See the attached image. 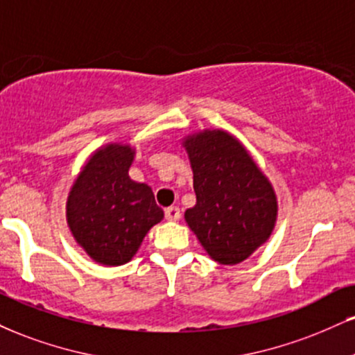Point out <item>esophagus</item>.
<instances>
[{"instance_id":"34e87169","label":"esophagus","mask_w":355,"mask_h":355,"mask_svg":"<svg viewBox=\"0 0 355 355\" xmlns=\"http://www.w3.org/2000/svg\"><path fill=\"white\" fill-rule=\"evenodd\" d=\"M180 216H182V213L178 207H168L165 210V218L168 221H178L180 220Z\"/></svg>"}]
</instances>
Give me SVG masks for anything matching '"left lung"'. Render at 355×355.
<instances>
[{"mask_svg": "<svg viewBox=\"0 0 355 355\" xmlns=\"http://www.w3.org/2000/svg\"><path fill=\"white\" fill-rule=\"evenodd\" d=\"M183 145L196 193V205L185 211L187 223L215 261H245L275 228L277 203L271 183L228 132L203 130Z\"/></svg>", "mask_w": 355, "mask_h": 355, "instance_id": "1", "label": "left lung"}]
</instances>
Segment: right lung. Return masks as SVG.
<instances>
[{"label": "right lung", "instance_id": "obj_1", "mask_svg": "<svg viewBox=\"0 0 355 355\" xmlns=\"http://www.w3.org/2000/svg\"><path fill=\"white\" fill-rule=\"evenodd\" d=\"M134 153L121 144L99 148L67 196V225L76 241L105 266L130 261L148 230L164 218L150 187L130 180Z\"/></svg>", "mask_w": 355, "mask_h": 355}]
</instances>
